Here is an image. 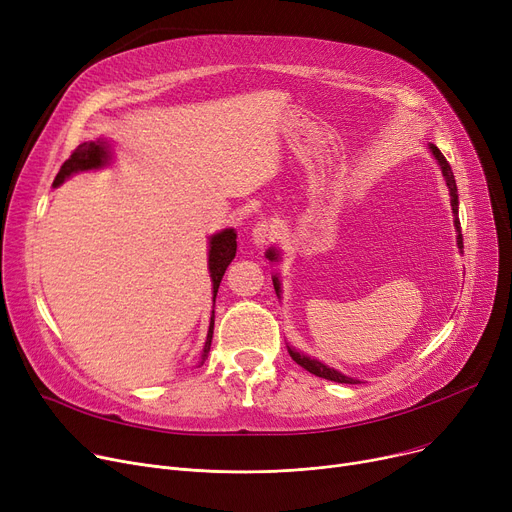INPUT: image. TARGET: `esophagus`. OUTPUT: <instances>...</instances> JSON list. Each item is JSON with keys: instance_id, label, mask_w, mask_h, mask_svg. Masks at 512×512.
Masks as SVG:
<instances>
[{"instance_id": "obj_1", "label": "esophagus", "mask_w": 512, "mask_h": 512, "mask_svg": "<svg viewBox=\"0 0 512 512\" xmlns=\"http://www.w3.org/2000/svg\"><path fill=\"white\" fill-rule=\"evenodd\" d=\"M278 236V228L274 222H267V220H261L253 226L251 230V240L253 245L257 247H263V245H270V242Z\"/></svg>"}]
</instances>
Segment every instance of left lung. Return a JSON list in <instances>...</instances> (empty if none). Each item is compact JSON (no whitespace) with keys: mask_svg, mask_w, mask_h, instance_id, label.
Listing matches in <instances>:
<instances>
[{"mask_svg":"<svg viewBox=\"0 0 512 512\" xmlns=\"http://www.w3.org/2000/svg\"><path fill=\"white\" fill-rule=\"evenodd\" d=\"M429 151L434 153V157H436V161H438V166H440V170H442V176H444V180H446L448 195H450V205H452V213H454V228H456V232H459V236H456V245H459V249H463V234H461V222H459V193H456V180H454L452 168H450L446 157L442 155V151H440L436 145H429ZM265 255H267V259H270V261H278V257H280V253H278L276 249H270ZM272 280H274L276 294L280 297V280H278L276 276H274ZM288 353H290L292 361H297L303 369H307L309 373L317 375V378H324V380L338 382V384H357V382H359V380L348 378V375H344V373H340V371H336V369L324 365V363L317 361V359H311V357H307V355L297 353V351H294V348H290V346H288Z\"/></svg>","mask_w":512,"mask_h":512,"instance_id":"8db88e82","label":"left lung"}]
</instances>
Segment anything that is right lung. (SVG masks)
<instances>
[{"instance_id":"right-lung-1","label":"right lung","mask_w":512,"mask_h":512,"mask_svg":"<svg viewBox=\"0 0 512 512\" xmlns=\"http://www.w3.org/2000/svg\"><path fill=\"white\" fill-rule=\"evenodd\" d=\"M107 161H110V145L103 139L97 141H87V143H80L72 155L64 161L56 180H53V186H60L66 178H70L76 172H85V170H97L103 168ZM236 255V232L232 228H226L218 234H213L209 238V276L213 282V303H215V294H218L220 282L224 278L226 267L230 265V261ZM213 311H211V321H209V332H207V340L203 346V353H201V363L207 359L209 355V348H211V338H213Z\"/></svg>"}]
</instances>
